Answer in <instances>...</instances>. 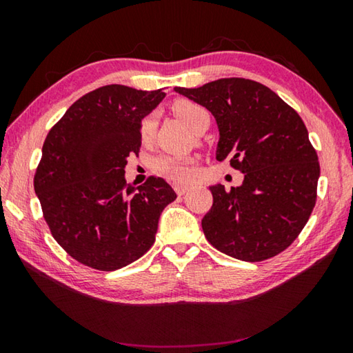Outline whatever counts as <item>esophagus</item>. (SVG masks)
Returning <instances> with one entry per match:
<instances>
[{"label": "esophagus", "instance_id": "obj_1", "mask_svg": "<svg viewBox=\"0 0 353 353\" xmlns=\"http://www.w3.org/2000/svg\"><path fill=\"white\" fill-rule=\"evenodd\" d=\"M172 187H174V191L179 196L185 194V193H187V190H188V185H185V183H174Z\"/></svg>", "mask_w": 353, "mask_h": 353}]
</instances>
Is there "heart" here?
Instances as JSON below:
<instances>
[{
	"label": "heart",
	"instance_id": "b5f03b06",
	"mask_svg": "<svg viewBox=\"0 0 353 353\" xmlns=\"http://www.w3.org/2000/svg\"><path fill=\"white\" fill-rule=\"evenodd\" d=\"M172 113L181 119V121L194 134L199 130L210 126V113L204 107L193 103L188 99H179L172 104ZM155 129V118L149 115L141 119L140 123V135L143 140H149ZM152 170L157 174L171 179L174 182H188L193 177V168H191L190 160H182L170 155H160L152 160Z\"/></svg>",
	"mask_w": 353,
	"mask_h": 353
}]
</instances>
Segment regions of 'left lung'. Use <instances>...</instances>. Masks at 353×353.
<instances>
[{
	"label": "left lung",
	"mask_w": 353,
	"mask_h": 353,
	"mask_svg": "<svg viewBox=\"0 0 353 353\" xmlns=\"http://www.w3.org/2000/svg\"><path fill=\"white\" fill-rule=\"evenodd\" d=\"M177 93L216 119V160H229L244 181L229 191L213 185L202 218L208 243L243 261L282 252L305 227L316 204L318 154L297 112L260 82L225 77Z\"/></svg>",
	"instance_id": "1"
}]
</instances>
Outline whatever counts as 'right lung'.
<instances>
[{
  "instance_id": "add662e5",
  "label": "right lung",
  "mask_w": 353,
  "mask_h": 353,
  "mask_svg": "<svg viewBox=\"0 0 353 353\" xmlns=\"http://www.w3.org/2000/svg\"><path fill=\"white\" fill-rule=\"evenodd\" d=\"M160 90L99 87L83 94L48 132L34 190L54 240L82 265L115 271L145 255L160 213L177 198L162 177L134 187L124 179L141 146L140 123Z\"/></svg>"
}]
</instances>
